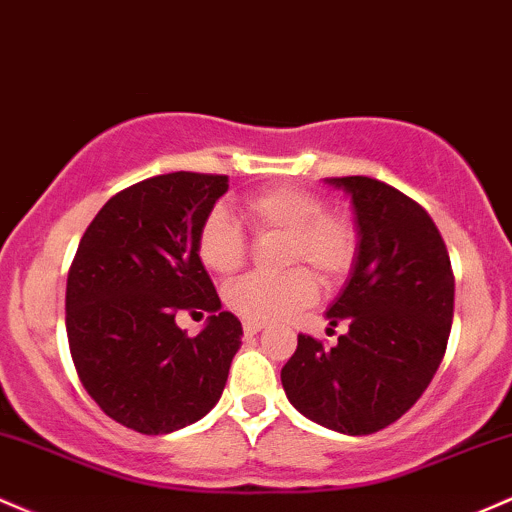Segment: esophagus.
I'll return each instance as SVG.
<instances>
[{
  "label": "esophagus",
  "instance_id": "esophagus-1",
  "mask_svg": "<svg viewBox=\"0 0 512 512\" xmlns=\"http://www.w3.org/2000/svg\"><path fill=\"white\" fill-rule=\"evenodd\" d=\"M266 329V324H261V321H244V333L246 336H256L258 331Z\"/></svg>",
  "mask_w": 512,
  "mask_h": 512
}]
</instances>
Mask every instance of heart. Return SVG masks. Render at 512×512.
Listing matches in <instances>:
<instances>
[{"mask_svg": "<svg viewBox=\"0 0 512 512\" xmlns=\"http://www.w3.org/2000/svg\"><path fill=\"white\" fill-rule=\"evenodd\" d=\"M241 217L258 237H283L285 266H309L324 283L348 273L355 258V229L346 217L326 212L319 195L295 186L254 193L241 203ZM198 256L210 271L227 275L244 263L246 234L227 210L208 212L198 232ZM317 297L312 273L295 268L283 275L251 273L227 287L229 309L246 321H278Z\"/></svg>", "mask_w": 512, "mask_h": 512, "instance_id": "heart-1", "label": "heart"}]
</instances>
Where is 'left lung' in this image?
<instances>
[{
  "label": "left lung",
  "mask_w": 512,
  "mask_h": 512,
  "mask_svg": "<svg viewBox=\"0 0 512 512\" xmlns=\"http://www.w3.org/2000/svg\"><path fill=\"white\" fill-rule=\"evenodd\" d=\"M353 208V266L326 309L343 324L333 348L297 336L280 370L285 396L319 426L370 435L404 416L426 392L445 355L455 307L450 256L428 212L367 176L324 179Z\"/></svg>",
  "instance_id": "8db88e82"
}]
</instances>
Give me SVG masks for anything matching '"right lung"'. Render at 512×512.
<instances>
[{"instance_id": "1", "label": "right lung", "mask_w": 512, "mask_h": 512, "mask_svg": "<svg viewBox=\"0 0 512 512\" xmlns=\"http://www.w3.org/2000/svg\"><path fill=\"white\" fill-rule=\"evenodd\" d=\"M227 176L176 171L113 195L67 275V338L77 375L106 416L145 435L200 421L225 392L241 321L222 312L198 232ZM208 311L191 339L178 312Z\"/></svg>"}]
</instances>
